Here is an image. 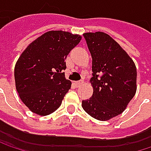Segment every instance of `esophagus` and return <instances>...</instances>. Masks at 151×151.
Masks as SVG:
<instances>
[{"label": "esophagus", "mask_w": 151, "mask_h": 151, "mask_svg": "<svg viewBox=\"0 0 151 151\" xmlns=\"http://www.w3.org/2000/svg\"><path fill=\"white\" fill-rule=\"evenodd\" d=\"M82 84H83V81H82V80H79V81H75V82H74V85H75V86H77V87L80 86Z\"/></svg>", "instance_id": "1"}]
</instances>
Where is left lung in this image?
<instances>
[{
  "label": "left lung",
  "instance_id": "8db88e82",
  "mask_svg": "<svg viewBox=\"0 0 151 151\" xmlns=\"http://www.w3.org/2000/svg\"><path fill=\"white\" fill-rule=\"evenodd\" d=\"M93 58L90 81L93 93L82 101L83 109L99 121L122 114L136 92V68L127 52L103 32L85 33Z\"/></svg>",
  "mask_w": 151,
  "mask_h": 151
}]
</instances>
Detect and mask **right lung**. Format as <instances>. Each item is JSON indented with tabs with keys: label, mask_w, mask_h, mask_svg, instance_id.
Wrapping results in <instances>:
<instances>
[{
	"label": "right lung",
	"mask_w": 151,
	"mask_h": 151,
	"mask_svg": "<svg viewBox=\"0 0 151 151\" xmlns=\"http://www.w3.org/2000/svg\"><path fill=\"white\" fill-rule=\"evenodd\" d=\"M80 40L66 31H48L22 53L15 64V87L30 111L47 115L60 106L72 86L65 77V59Z\"/></svg>",
	"instance_id": "1"
}]
</instances>
